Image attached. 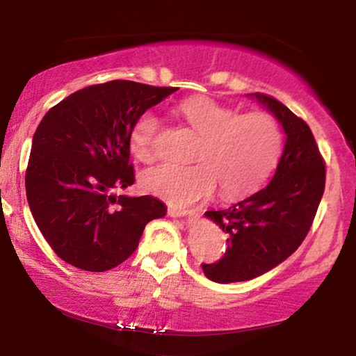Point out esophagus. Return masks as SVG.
<instances>
[{
	"label": "esophagus",
	"instance_id": "esophagus-1",
	"mask_svg": "<svg viewBox=\"0 0 356 356\" xmlns=\"http://www.w3.org/2000/svg\"><path fill=\"white\" fill-rule=\"evenodd\" d=\"M167 212H168L170 217H186V216H191V213H193V211H184V209H178V207H173V206H170Z\"/></svg>",
	"mask_w": 356,
	"mask_h": 356
}]
</instances>
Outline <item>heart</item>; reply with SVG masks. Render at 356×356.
I'll list each match as a JSON object with an SVG mask.
<instances>
[{
	"instance_id": "obj_1",
	"label": "heart",
	"mask_w": 356,
	"mask_h": 356,
	"mask_svg": "<svg viewBox=\"0 0 356 356\" xmlns=\"http://www.w3.org/2000/svg\"><path fill=\"white\" fill-rule=\"evenodd\" d=\"M177 115L201 136L194 150L196 165L177 167L162 163L144 170L139 184L173 207L202 201L220 184L225 199H240L259 189L275 168L284 145L282 128L266 111H240L211 97H191L179 102ZM160 129L154 115L144 113L129 134L134 157L149 162L155 155Z\"/></svg>"
}]
</instances>
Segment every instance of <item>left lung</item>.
I'll return each mask as SVG.
<instances>
[{"label":"left lung","instance_id":"left-lung-1","mask_svg":"<svg viewBox=\"0 0 356 356\" xmlns=\"http://www.w3.org/2000/svg\"><path fill=\"white\" fill-rule=\"evenodd\" d=\"M286 134L272 181L223 211H207L230 238L222 259L202 264L218 284L246 282L274 269L293 254L308 235L325 186V163L309 126L274 97L254 94Z\"/></svg>","mask_w":356,"mask_h":356}]
</instances>
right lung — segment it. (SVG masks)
Returning a JSON list of instances; mask_svg holds the SVG:
<instances>
[{"mask_svg": "<svg viewBox=\"0 0 356 356\" xmlns=\"http://www.w3.org/2000/svg\"><path fill=\"white\" fill-rule=\"evenodd\" d=\"M175 90L110 81L74 92L43 116L26 170L27 202L48 245L67 264L113 269L136 251L145 225L167 213L157 197H116L113 191L134 183V123Z\"/></svg>", "mask_w": 356, "mask_h": 356, "instance_id": "1", "label": "right lung"}]
</instances>
